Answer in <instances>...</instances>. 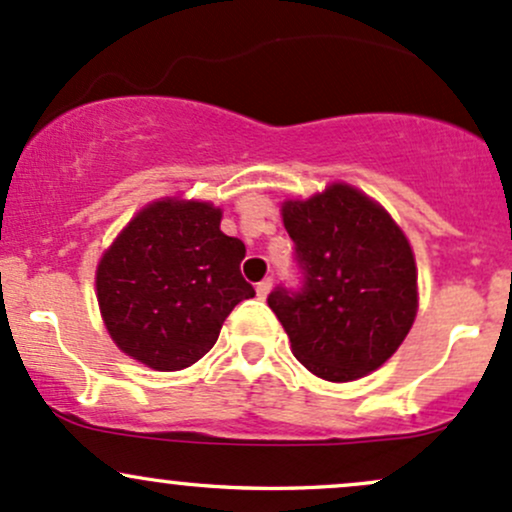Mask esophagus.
I'll list each match as a JSON object with an SVG mask.
<instances>
[{"label":"esophagus","mask_w":512,"mask_h":512,"mask_svg":"<svg viewBox=\"0 0 512 512\" xmlns=\"http://www.w3.org/2000/svg\"><path fill=\"white\" fill-rule=\"evenodd\" d=\"M270 289H272V279H262V282L255 287V292H257V297H260V299H267Z\"/></svg>","instance_id":"34e87169"}]
</instances>
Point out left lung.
Masks as SVG:
<instances>
[{
  "label": "left lung",
  "instance_id": "left-lung-1",
  "mask_svg": "<svg viewBox=\"0 0 512 512\" xmlns=\"http://www.w3.org/2000/svg\"><path fill=\"white\" fill-rule=\"evenodd\" d=\"M282 223L297 242L304 289H274L267 304L294 358L328 383L365 378L392 358L417 316V262L405 230L346 181L287 198Z\"/></svg>",
  "mask_w": 512,
  "mask_h": 512
}]
</instances>
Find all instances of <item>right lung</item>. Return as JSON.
Instances as JSON below:
<instances>
[{
	"label": "right lung",
	"instance_id": "add662e5",
	"mask_svg": "<svg viewBox=\"0 0 512 512\" xmlns=\"http://www.w3.org/2000/svg\"><path fill=\"white\" fill-rule=\"evenodd\" d=\"M211 201L164 196L134 213L95 270L102 324L122 353L159 373L191 368L255 289L245 245L220 230Z\"/></svg>",
	"mask_w": 512,
	"mask_h": 512
}]
</instances>
